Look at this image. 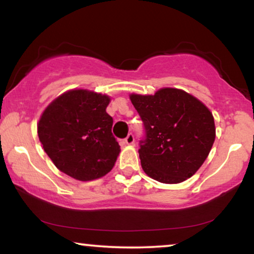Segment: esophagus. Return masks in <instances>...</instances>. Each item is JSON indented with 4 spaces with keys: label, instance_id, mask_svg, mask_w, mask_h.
I'll return each instance as SVG.
<instances>
[{
    "label": "esophagus",
    "instance_id": "esophagus-1",
    "mask_svg": "<svg viewBox=\"0 0 254 254\" xmlns=\"http://www.w3.org/2000/svg\"><path fill=\"white\" fill-rule=\"evenodd\" d=\"M134 142H135V138H134V135L133 134H128L127 135V137L125 138V143L126 144H134Z\"/></svg>",
    "mask_w": 254,
    "mask_h": 254
}]
</instances>
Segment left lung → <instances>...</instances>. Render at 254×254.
Listing matches in <instances>:
<instances>
[{
    "label": "left lung",
    "mask_w": 254,
    "mask_h": 254,
    "mask_svg": "<svg viewBox=\"0 0 254 254\" xmlns=\"http://www.w3.org/2000/svg\"><path fill=\"white\" fill-rule=\"evenodd\" d=\"M144 125L140 141L141 165L150 178L163 184L185 182L209 155L215 141L214 117L195 97L175 88L155 95L129 96Z\"/></svg>",
    "instance_id": "obj_1"
}]
</instances>
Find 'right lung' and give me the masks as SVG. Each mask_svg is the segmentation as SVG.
<instances>
[{
    "mask_svg": "<svg viewBox=\"0 0 254 254\" xmlns=\"http://www.w3.org/2000/svg\"><path fill=\"white\" fill-rule=\"evenodd\" d=\"M111 98L84 89L62 93L38 124V136L54 165L81 182L102 178L113 169L120 145L106 113Z\"/></svg>",
    "mask_w": 254,
    "mask_h": 254,
    "instance_id": "1",
    "label": "right lung"
}]
</instances>
